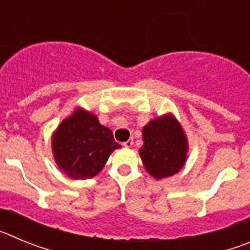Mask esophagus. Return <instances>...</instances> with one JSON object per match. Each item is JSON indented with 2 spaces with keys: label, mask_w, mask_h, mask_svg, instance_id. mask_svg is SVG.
Here are the masks:
<instances>
[{
  "label": "esophagus",
  "mask_w": 250,
  "mask_h": 250,
  "mask_svg": "<svg viewBox=\"0 0 250 250\" xmlns=\"http://www.w3.org/2000/svg\"><path fill=\"white\" fill-rule=\"evenodd\" d=\"M132 144H134V140H132V139H129V140L125 141V143H124L123 145H124V146H125V147H131Z\"/></svg>",
  "instance_id": "obj_1"
}]
</instances>
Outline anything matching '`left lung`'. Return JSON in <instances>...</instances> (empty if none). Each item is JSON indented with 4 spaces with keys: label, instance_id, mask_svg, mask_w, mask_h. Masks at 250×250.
Returning a JSON list of instances; mask_svg holds the SVG:
<instances>
[{
    "label": "left lung",
    "instance_id": "8db88e82",
    "mask_svg": "<svg viewBox=\"0 0 250 250\" xmlns=\"http://www.w3.org/2000/svg\"><path fill=\"white\" fill-rule=\"evenodd\" d=\"M144 145L139 154L147 173L155 179L176 174L184 167L188 140L182 125L171 114L163 115L143 127Z\"/></svg>",
    "mask_w": 250,
    "mask_h": 250
}]
</instances>
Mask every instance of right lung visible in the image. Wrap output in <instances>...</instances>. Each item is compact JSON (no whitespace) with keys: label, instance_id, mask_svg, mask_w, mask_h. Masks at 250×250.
Returning <instances> with one entry per match:
<instances>
[{"label":"right lung","instance_id":"add662e5","mask_svg":"<svg viewBox=\"0 0 250 250\" xmlns=\"http://www.w3.org/2000/svg\"><path fill=\"white\" fill-rule=\"evenodd\" d=\"M121 147L98 116L76 109L52 135V152L60 170L71 179L98 175L115 149Z\"/></svg>","mask_w":250,"mask_h":250}]
</instances>
